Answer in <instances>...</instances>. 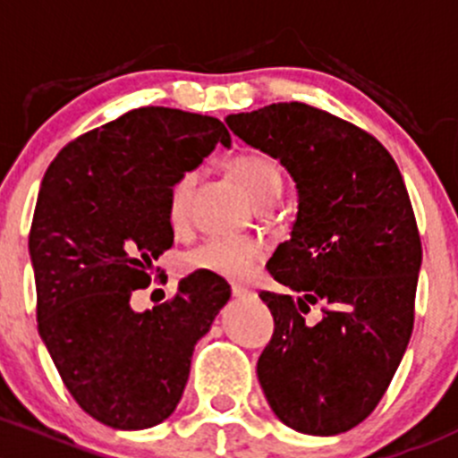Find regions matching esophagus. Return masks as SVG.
Masks as SVG:
<instances>
[{"label": "esophagus", "mask_w": 458, "mask_h": 458, "mask_svg": "<svg viewBox=\"0 0 458 458\" xmlns=\"http://www.w3.org/2000/svg\"><path fill=\"white\" fill-rule=\"evenodd\" d=\"M231 293H233V298H235V300L251 298V291H249L247 286H240V284H233V286H231Z\"/></svg>", "instance_id": "1"}]
</instances>
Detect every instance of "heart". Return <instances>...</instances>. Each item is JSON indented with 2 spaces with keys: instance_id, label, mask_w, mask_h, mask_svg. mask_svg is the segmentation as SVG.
I'll return each mask as SVG.
<instances>
[{
  "instance_id": "heart-1",
  "label": "heart",
  "mask_w": 458,
  "mask_h": 458,
  "mask_svg": "<svg viewBox=\"0 0 458 458\" xmlns=\"http://www.w3.org/2000/svg\"><path fill=\"white\" fill-rule=\"evenodd\" d=\"M229 172L235 181L242 185L256 205H271L284 187L280 165L271 157L260 152H242L229 160ZM196 174L187 172L176 178L169 190L167 216L174 227L185 223L187 209H190L191 190H194ZM260 244L249 238H235V235H214L200 242L198 247L187 251L185 267L190 271L211 273L225 280H247L253 273L256 264L260 262Z\"/></svg>"
}]
</instances>
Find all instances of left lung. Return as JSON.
Masks as SVG:
<instances>
[{
	"label": "left lung",
	"instance_id": "left-lung-1",
	"mask_svg": "<svg viewBox=\"0 0 458 458\" xmlns=\"http://www.w3.org/2000/svg\"><path fill=\"white\" fill-rule=\"evenodd\" d=\"M225 121L298 190L291 238L267 262L298 298L260 293L276 322L258 360L264 397L293 430L346 432L381 402L412 335L421 240L402 172L375 136L306 103ZM310 303L318 325L301 315Z\"/></svg>",
	"mask_w": 458,
	"mask_h": 458
}]
</instances>
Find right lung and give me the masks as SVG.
Instances as JSON below:
<instances>
[{
  "label": "right lung",
  "instance_id": "add662e5",
  "mask_svg": "<svg viewBox=\"0 0 458 458\" xmlns=\"http://www.w3.org/2000/svg\"><path fill=\"white\" fill-rule=\"evenodd\" d=\"M218 143L231 136L214 116L139 107L65 145L41 181L28 238L37 327L74 402L116 430L176 410L196 342L231 298L196 271L165 304H130L174 244L169 190Z\"/></svg>",
  "mask_w": 458,
  "mask_h": 458
}]
</instances>
